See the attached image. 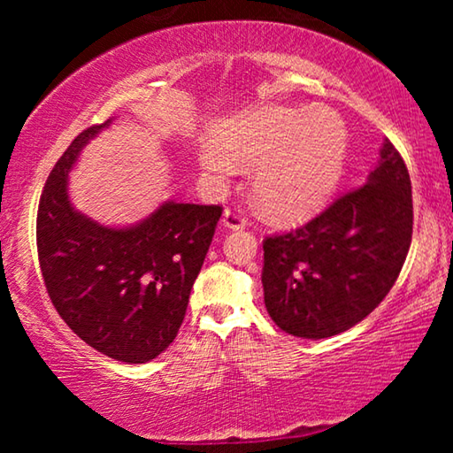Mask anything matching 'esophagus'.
Wrapping results in <instances>:
<instances>
[{
    "label": "esophagus",
    "mask_w": 453,
    "mask_h": 453,
    "mask_svg": "<svg viewBox=\"0 0 453 453\" xmlns=\"http://www.w3.org/2000/svg\"><path fill=\"white\" fill-rule=\"evenodd\" d=\"M221 224L227 229H243L248 226V219H245L243 211L240 208H227L224 211V218H221Z\"/></svg>",
    "instance_id": "obj_1"
}]
</instances>
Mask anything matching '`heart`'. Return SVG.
Wrapping results in <instances>:
<instances>
[{"label":"heart","instance_id":"1","mask_svg":"<svg viewBox=\"0 0 453 453\" xmlns=\"http://www.w3.org/2000/svg\"><path fill=\"white\" fill-rule=\"evenodd\" d=\"M218 142H203L199 165L227 178L235 164H257L254 194L270 216L302 221L316 213L342 173L346 127L326 107H259L224 126Z\"/></svg>","mask_w":453,"mask_h":453}]
</instances>
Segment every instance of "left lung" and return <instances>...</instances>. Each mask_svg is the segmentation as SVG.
<instances>
[{"instance_id": "1", "label": "left lung", "mask_w": 453, "mask_h": 453, "mask_svg": "<svg viewBox=\"0 0 453 453\" xmlns=\"http://www.w3.org/2000/svg\"><path fill=\"white\" fill-rule=\"evenodd\" d=\"M411 226L408 167L386 140L365 186L296 232L265 237L264 302L275 326L321 340L370 316L402 272Z\"/></svg>"}]
</instances>
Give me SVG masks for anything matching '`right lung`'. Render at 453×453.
<instances>
[{"label":"right lung","instance_id":"obj_1","mask_svg":"<svg viewBox=\"0 0 453 453\" xmlns=\"http://www.w3.org/2000/svg\"><path fill=\"white\" fill-rule=\"evenodd\" d=\"M110 124L83 129L51 170L37 208V256L53 308L73 334L107 357L145 364L180 332L221 208L165 202L127 227L83 216L67 175Z\"/></svg>","mask_w":453,"mask_h":453}]
</instances>
